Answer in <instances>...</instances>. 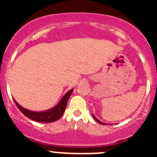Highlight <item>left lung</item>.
Returning <instances> with one entry per match:
<instances>
[{
    "label": "left lung",
    "mask_w": 157,
    "mask_h": 157,
    "mask_svg": "<svg viewBox=\"0 0 157 157\" xmlns=\"http://www.w3.org/2000/svg\"><path fill=\"white\" fill-rule=\"evenodd\" d=\"M93 115V118H94V119L95 120H96V121H97V122L98 123H99V124H103V125H105V123H103V122H102V121H99V119H98V118H96V116H95V115Z\"/></svg>",
    "instance_id": "obj_1"
}]
</instances>
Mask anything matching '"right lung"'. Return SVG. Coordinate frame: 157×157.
Segmentation results:
<instances>
[{
    "instance_id": "1",
    "label": "right lung",
    "mask_w": 157,
    "mask_h": 157,
    "mask_svg": "<svg viewBox=\"0 0 157 157\" xmlns=\"http://www.w3.org/2000/svg\"><path fill=\"white\" fill-rule=\"evenodd\" d=\"M74 91V89H71L67 93H65L64 96L61 98L60 102L53 108L48 109V110L42 111V112H35V111H30L22 107L18 102L13 99L14 102L20 109V112L25 115L28 117L30 119L33 121H38L42 123H51L57 121L59 119L65 111L66 106H67V101H68L71 93Z\"/></svg>"
}]
</instances>
